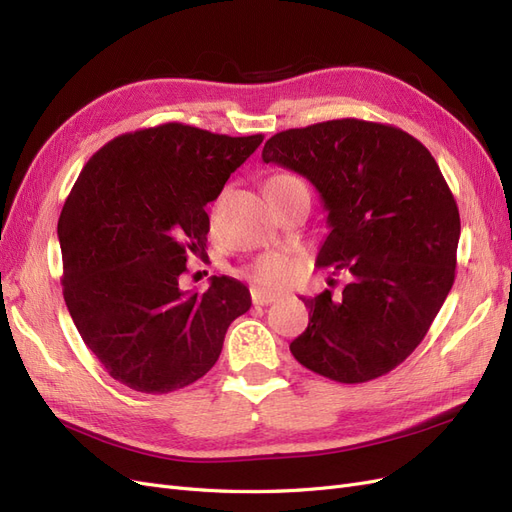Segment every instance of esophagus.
I'll return each mask as SVG.
<instances>
[{
    "label": "esophagus",
    "mask_w": 512,
    "mask_h": 512,
    "mask_svg": "<svg viewBox=\"0 0 512 512\" xmlns=\"http://www.w3.org/2000/svg\"><path fill=\"white\" fill-rule=\"evenodd\" d=\"M250 292H252V303L254 305H271V303H275V294H271V292H267V290H262V288H258V286H252L250 288Z\"/></svg>",
    "instance_id": "obj_1"
}]
</instances>
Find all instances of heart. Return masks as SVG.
<instances>
[{
  "mask_svg": "<svg viewBox=\"0 0 512 512\" xmlns=\"http://www.w3.org/2000/svg\"><path fill=\"white\" fill-rule=\"evenodd\" d=\"M267 183H303L299 177L282 173L271 177ZM299 273V262L286 254H262L250 267L252 282L260 288H284Z\"/></svg>",
  "mask_w": 512,
  "mask_h": 512,
  "instance_id": "heart-1",
  "label": "heart"
}]
</instances>
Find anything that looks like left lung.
<instances>
[{
  "label": "left lung",
  "mask_w": 512,
  "mask_h": 512,
  "mask_svg": "<svg viewBox=\"0 0 512 512\" xmlns=\"http://www.w3.org/2000/svg\"><path fill=\"white\" fill-rule=\"evenodd\" d=\"M262 162L318 190L329 235L316 265L348 275L339 299L301 297L309 324L290 344L294 359L344 384L389 374L423 342L455 282L459 209L436 160L399 128L333 119L271 136Z\"/></svg>",
  "instance_id": "1"
}]
</instances>
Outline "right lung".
<instances>
[{
	"mask_svg": "<svg viewBox=\"0 0 512 512\" xmlns=\"http://www.w3.org/2000/svg\"><path fill=\"white\" fill-rule=\"evenodd\" d=\"M183 123L121 134L91 158L59 215L64 299L85 346L138 393L183 389L218 361L230 322L252 305L235 277L181 290L205 254L207 203L260 147Z\"/></svg>",
	"mask_w": 512,
	"mask_h": 512,
	"instance_id": "obj_1",
	"label": "right lung"
}]
</instances>
